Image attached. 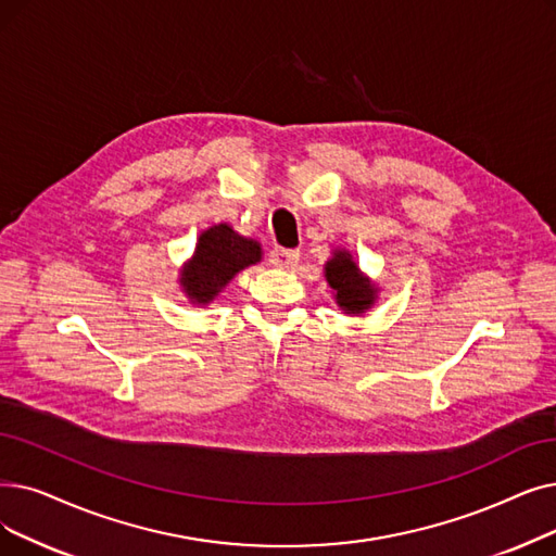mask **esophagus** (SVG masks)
I'll return each mask as SVG.
<instances>
[{
    "label": "esophagus",
    "instance_id": "34e87169",
    "mask_svg": "<svg viewBox=\"0 0 556 556\" xmlns=\"http://www.w3.org/2000/svg\"><path fill=\"white\" fill-rule=\"evenodd\" d=\"M300 261V250H286V248H275L270 252V263L277 265V268H293Z\"/></svg>",
    "mask_w": 556,
    "mask_h": 556
}]
</instances>
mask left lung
Wrapping results in <instances>:
<instances>
[{
  "instance_id": "1",
  "label": "left lung",
  "mask_w": 556,
  "mask_h": 556,
  "mask_svg": "<svg viewBox=\"0 0 556 556\" xmlns=\"http://www.w3.org/2000/svg\"><path fill=\"white\" fill-rule=\"evenodd\" d=\"M325 277L336 293L338 306L350 313H364L375 302V286L358 273L356 263L348 252H336L327 261Z\"/></svg>"
}]
</instances>
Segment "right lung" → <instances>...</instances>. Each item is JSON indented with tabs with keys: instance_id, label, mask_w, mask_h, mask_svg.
Segmentation results:
<instances>
[{
	"instance_id": "obj_1",
	"label": "right lung",
	"mask_w": 556,
	"mask_h": 556,
	"mask_svg": "<svg viewBox=\"0 0 556 556\" xmlns=\"http://www.w3.org/2000/svg\"><path fill=\"white\" fill-rule=\"evenodd\" d=\"M256 261H261L256 240L238 236L229 225H215L200 236L195 256L181 273V283L192 302L206 304L236 273Z\"/></svg>"
}]
</instances>
